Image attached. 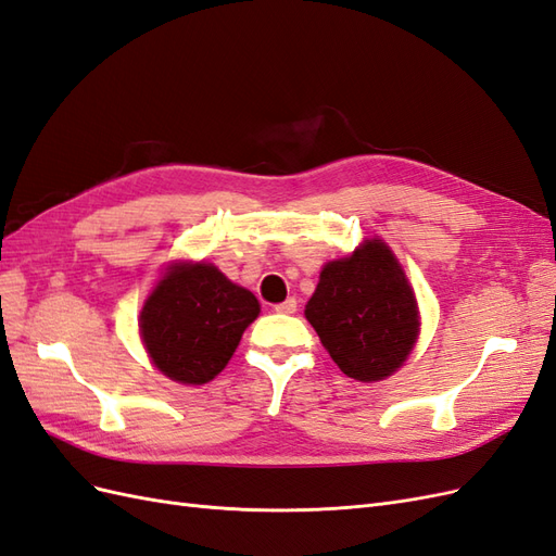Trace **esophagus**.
Here are the masks:
<instances>
[{
    "label": "esophagus",
    "instance_id": "esophagus-1",
    "mask_svg": "<svg viewBox=\"0 0 556 556\" xmlns=\"http://www.w3.org/2000/svg\"><path fill=\"white\" fill-rule=\"evenodd\" d=\"M276 313H282V315H292L296 313V301L294 299H285L282 304L276 306Z\"/></svg>",
    "mask_w": 556,
    "mask_h": 556
}]
</instances>
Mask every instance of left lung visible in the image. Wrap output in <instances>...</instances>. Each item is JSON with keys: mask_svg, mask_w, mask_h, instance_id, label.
<instances>
[{"mask_svg": "<svg viewBox=\"0 0 556 556\" xmlns=\"http://www.w3.org/2000/svg\"><path fill=\"white\" fill-rule=\"evenodd\" d=\"M306 319L336 366L362 382L392 376L419 331L406 274L380 239L323 268Z\"/></svg>", "mask_w": 556, "mask_h": 556, "instance_id": "left-lung-1", "label": "left lung"}]
</instances>
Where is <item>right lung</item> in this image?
Listing matches in <instances>:
<instances>
[{"label":"right lung","mask_w":556,"mask_h":556,"mask_svg":"<svg viewBox=\"0 0 556 556\" xmlns=\"http://www.w3.org/2000/svg\"><path fill=\"white\" fill-rule=\"evenodd\" d=\"M257 315L255 294L227 280L215 266L182 264L146 299L141 339L164 376L204 384L227 366Z\"/></svg>","instance_id":"right-lung-1"}]
</instances>
